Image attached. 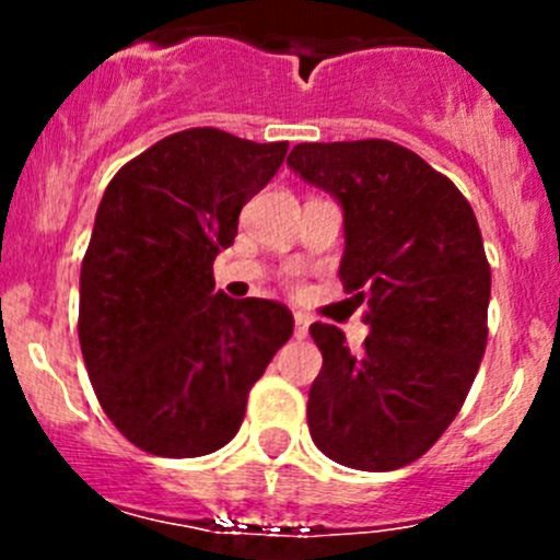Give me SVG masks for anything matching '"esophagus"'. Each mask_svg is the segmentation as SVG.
I'll return each instance as SVG.
<instances>
[{"label":"esophagus","instance_id":"esophagus-1","mask_svg":"<svg viewBox=\"0 0 560 560\" xmlns=\"http://www.w3.org/2000/svg\"><path fill=\"white\" fill-rule=\"evenodd\" d=\"M306 336H308V316L295 314V338H306Z\"/></svg>","mask_w":560,"mask_h":560}]
</instances>
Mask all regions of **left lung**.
Listing matches in <instances>:
<instances>
[{
	"instance_id": "obj_1",
	"label": "left lung",
	"mask_w": 560,
	"mask_h": 560,
	"mask_svg": "<svg viewBox=\"0 0 560 560\" xmlns=\"http://www.w3.org/2000/svg\"><path fill=\"white\" fill-rule=\"evenodd\" d=\"M303 180L343 208L338 276L371 327L349 352L336 325L314 322L322 371L308 431L330 460L360 471L409 466L460 411L488 343L490 265L460 189L393 140L298 143Z\"/></svg>"
}]
</instances>
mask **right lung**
<instances>
[{"instance_id":"obj_1","label":"right lung","mask_w":560,"mask_h":560,"mask_svg":"<svg viewBox=\"0 0 560 560\" xmlns=\"http://www.w3.org/2000/svg\"><path fill=\"white\" fill-rule=\"evenodd\" d=\"M290 143L213 127L167 135L107 184L81 265L78 338L113 425L160 457L217 453L238 433L248 389L292 336L290 308L213 292L241 208Z\"/></svg>"}]
</instances>
